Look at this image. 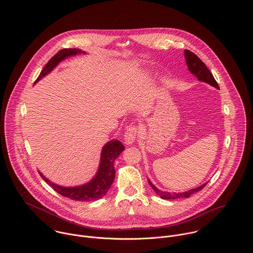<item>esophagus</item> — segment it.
Returning a JSON list of instances; mask_svg holds the SVG:
<instances>
[{
    "label": "esophagus",
    "instance_id": "1",
    "mask_svg": "<svg viewBox=\"0 0 253 253\" xmlns=\"http://www.w3.org/2000/svg\"><path fill=\"white\" fill-rule=\"evenodd\" d=\"M137 134H138V128H137L136 126H131V127H129V128L126 130V134H125V142H126V144H132V143L134 142V140H135Z\"/></svg>",
    "mask_w": 253,
    "mask_h": 253
}]
</instances>
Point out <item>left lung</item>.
<instances>
[{"label":"left lung","instance_id":"left-lung-1","mask_svg":"<svg viewBox=\"0 0 253 253\" xmlns=\"http://www.w3.org/2000/svg\"><path fill=\"white\" fill-rule=\"evenodd\" d=\"M184 55H185V59H186V64L188 66L189 71L192 73L193 75H195L198 80L200 82H204L207 83L212 86H214L215 88H219L218 84H217L214 77L212 76L211 72L209 70V68L206 66V64L192 51L185 49L184 50ZM148 182L150 184V186L152 187V189L156 192V194L158 196H160L162 199L164 200H174V199H180V198H189L191 195L201 191L202 189H204V187L208 184V182L202 184L201 186L194 188L192 190H188L186 192H182V193H169V192H164L160 189H158L151 181L148 179Z\"/></svg>","mask_w":253,"mask_h":253}]
</instances>
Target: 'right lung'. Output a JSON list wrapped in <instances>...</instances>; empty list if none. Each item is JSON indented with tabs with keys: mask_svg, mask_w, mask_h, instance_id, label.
<instances>
[{
	"mask_svg": "<svg viewBox=\"0 0 253 253\" xmlns=\"http://www.w3.org/2000/svg\"><path fill=\"white\" fill-rule=\"evenodd\" d=\"M85 54L79 48H64L59 50L55 55H53L50 60L45 64L42 72L40 73L35 84L47 74L51 72L61 61L68 57L75 56L78 54ZM125 150V146L119 140H110L102 147L100 163L94 177L87 183L75 187H64L57 185L48 180L42 172H39L42 178L45 181L54 191L59 193L61 196L69 198L74 201H96L103 198L108 192L113 181L115 179V168L114 162Z\"/></svg>",
	"mask_w": 253,
	"mask_h": 253,
	"instance_id": "right-lung-1",
	"label": "right lung"
}]
</instances>
